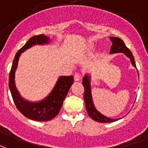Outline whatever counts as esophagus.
<instances>
[{
	"label": "esophagus",
	"instance_id": "1",
	"mask_svg": "<svg viewBox=\"0 0 148 148\" xmlns=\"http://www.w3.org/2000/svg\"><path fill=\"white\" fill-rule=\"evenodd\" d=\"M79 79H80V75H79V73H76V74H75V75H74V80L79 81Z\"/></svg>",
	"mask_w": 148,
	"mask_h": 148
}]
</instances>
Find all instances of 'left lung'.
Instances as JSON below:
<instances>
[{
    "instance_id": "left-lung-1",
    "label": "left lung",
    "mask_w": 148,
    "mask_h": 148,
    "mask_svg": "<svg viewBox=\"0 0 148 148\" xmlns=\"http://www.w3.org/2000/svg\"><path fill=\"white\" fill-rule=\"evenodd\" d=\"M110 40L112 42V45L110 49V54H115V53H123L125 54V56L130 59V62L132 63L133 66L136 67V63L134 61V58L132 54V52L127 48V47L125 46L120 38L119 37H113V36H110ZM138 73V71H137ZM139 75V73H138ZM82 84L84 86V94H83V98H84V101H85V105H86V111L88 113L89 116L94 121L99 122V123H113L117 121V119H111V118L106 117L102 114H101L96 108L94 106L93 99H92V94H91V87H90V75H84L83 78V83ZM119 120V119H118Z\"/></svg>"
}]
</instances>
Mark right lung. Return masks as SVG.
Listing matches in <instances>:
<instances>
[{"mask_svg": "<svg viewBox=\"0 0 148 148\" xmlns=\"http://www.w3.org/2000/svg\"><path fill=\"white\" fill-rule=\"evenodd\" d=\"M49 40L50 38L44 34L31 37L15 54L9 74V89L18 110L25 117L40 122L51 120L59 113L69 90L73 83V76H60L48 96L40 101L31 102L23 99L18 93L15 83V71L18 67L20 55L23 52L32 47L33 45L49 44Z\"/></svg>", "mask_w": 148, "mask_h": 148, "instance_id": "right-lung-1", "label": "right lung"}]
</instances>
